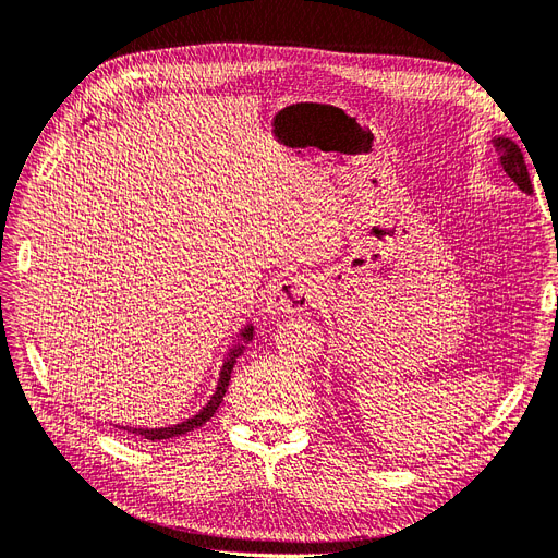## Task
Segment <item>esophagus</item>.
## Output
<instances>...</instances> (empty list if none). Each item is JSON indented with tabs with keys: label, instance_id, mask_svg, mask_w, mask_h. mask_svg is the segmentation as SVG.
I'll return each mask as SVG.
<instances>
[{
	"label": "esophagus",
	"instance_id": "34e87169",
	"mask_svg": "<svg viewBox=\"0 0 558 558\" xmlns=\"http://www.w3.org/2000/svg\"><path fill=\"white\" fill-rule=\"evenodd\" d=\"M318 300L316 283L306 277H288L272 286L265 300L267 314H295L306 306H314Z\"/></svg>",
	"mask_w": 558,
	"mask_h": 558
}]
</instances>
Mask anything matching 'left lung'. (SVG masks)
Wrapping results in <instances>:
<instances>
[{"label": "left lung", "instance_id": "left-lung-1", "mask_svg": "<svg viewBox=\"0 0 558 558\" xmlns=\"http://www.w3.org/2000/svg\"><path fill=\"white\" fill-rule=\"evenodd\" d=\"M493 144L499 153V162H501L504 171L510 175V181L515 183L524 194H531L533 185H531V178H529V171H526V165H524V155H522L520 146L508 137H495Z\"/></svg>", "mask_w": 558, "mask_h": 558}]
</instances>
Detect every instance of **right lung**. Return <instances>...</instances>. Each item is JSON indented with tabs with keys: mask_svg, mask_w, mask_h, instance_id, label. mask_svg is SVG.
Here are the masks:
<instances>
[{
	"mask_svg": "<svg viewBox=\"0 0 558 558\" xmlns=\"http://www.w3.org/2000/svg\"><path fill=\"white\" fill-rule=\"evenodd\" d=\"M252 337H254V327H252V325H247V327H244V329L240 331V341H242V343L252 341ZM242 343H238L235 348H231V352L227 354L225 364H221V371H219V383H217L215 393L210 396V400L206 403V408H204V410H198L192 418H185V421L175 423V426H169V428H128V426H119V428H123V430L132 433L135 437L150 439V441H158V439H173V437L187 435V433H190V430H194V428H202L204 423H206V421L217 412V408L221 405V400H225V393H227V389H229V380H231V371H233V366H235L238 354H240V352H242V348H244Z\"/></svg>",
	"mask_w": 558,
	"mask_h": 558,
	"instance_id": "1",
	"label": "right lung"
}]
</instances>
